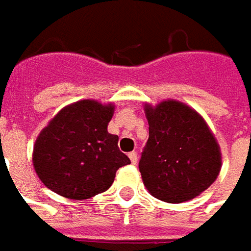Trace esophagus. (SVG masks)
Listing matches in <instances>:
<instances>
[{
	"instance_id": "34e87169",
	"label": "esophagus",
	"mask_w": 251,
	"mask_h": 251,
	"mask_svg": "<svg viewBox=\"0 0 251 251\" xmlns=\"http://www.w3.org/2000/svg\"><path fill=\"white\" fill-rule=\"evenodd\" d=\"M128 157H129V160H131V163H132V164H135V163L138 161V156H137V153H135V152L128 153Z\"/></svg>"
}]
</instances>
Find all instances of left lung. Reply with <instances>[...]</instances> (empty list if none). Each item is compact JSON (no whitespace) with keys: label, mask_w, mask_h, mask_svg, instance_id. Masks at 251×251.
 Returning <instances> with one entry per match:
<instances>
[{"label":"left lung","mask_w":251,"mask_h":251,"mask_svg":"<svg viewBox=\"0 0 251 251\" xmlns=\"http://www.w3.org/2000/svg\"><path fill=\"white\" fill-rule=\"evenodd\" d=\"M149 139L139 171L149 193L167 203H182L204 192L221 170V152L207 123L192 107L174 99L145 105Z\"/></svg>","instance_id":"obj_1"}]
</instances>
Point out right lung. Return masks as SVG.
Masks as SVG:
<instances>
[{
    "label": "right lung",
    "instance_id": "obj_1",
    "mask_svg": "<svg viewBox=\"0 0 251 251\" xmlns=\"http://www.w3.org/2000/svg\"><path fill=\"white\" fill-rule=\"evenodd\" d=\"M114 105L82 99L63 107L40 132L33 151L38 178L52 192L90 199L113 184L116 171L131 161L119 137L107 132Z\"/></svg>",
    "mask_w": 251,
    "mask_h": 251
}]
</instances>
